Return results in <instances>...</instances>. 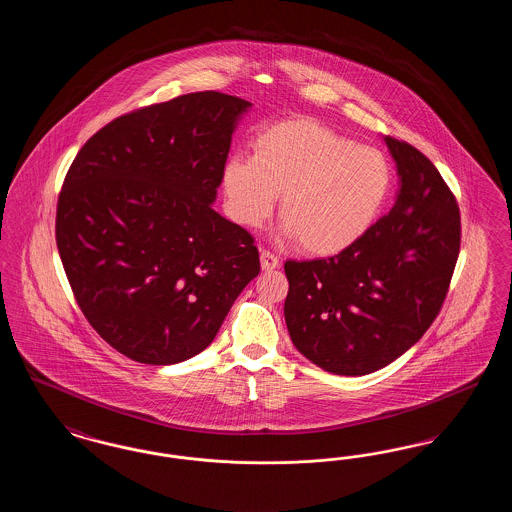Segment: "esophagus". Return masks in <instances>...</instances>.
Segmentation results:
<instances>
[{
    "label": "esophagus",
    "mask_w": 512,
    "mask_h": 512,
    "mask_svg": "<svg viewBox=\"0 0 512 512\" xmlns=\"http://www.w3.org/2000/svg\"><path fill=\"white\" fill-rule=\"evenodd\" d=\"M278 265H280V259L274 253H270L268 249H261V267H263V270H274V268H278Z\"/></svg>",
    "instance_id": "34e87169"
}]
</instances>
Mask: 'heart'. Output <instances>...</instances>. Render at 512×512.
<instances>
[{"label":"heart","mask_w":512,"mask_h":512,"mask_svg":"<svg viewBox=\"0 0 512 512\" xmlns=\"http://www.w3.org/2000/svg\"><path fill=\"white\" fill-rule=\"evenodd\" d=\"M251 149V157H230L222 171L232 219L257 228L282 194V232L313 255L355 244L390 190V167L380 151L313 119L276 122Z\"/></svg>","instance_id":"b5f03b06"}]
</instances>
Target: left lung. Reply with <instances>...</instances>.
I'll return each mask as SVG.
<instances>
[{"instance_id":"8db88e82","label":"left lung","mask_w":512,"mask_h":512,"mask_svg":"<svg viewBox=\"0 0 512 512\" xmlns=\"http://www.w3.org/2000/svg\"><path fill=\"white\" fill-rule=\"evenodd\" d=\"M386 144L401 176L390 213L334 257L284 263L293 345L341 376L380 370L424 336L461 249V211L434 163L403 140Z\"/></svg>"}]
</instances>
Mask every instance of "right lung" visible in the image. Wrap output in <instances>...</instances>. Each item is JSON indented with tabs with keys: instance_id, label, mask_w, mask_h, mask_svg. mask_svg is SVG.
<instances>
[{
	"instance_id": "obj_1",
	"label": "right lung",
	"mask_w": 512,
	"mask_h": 512,
	"mask_svg": "<svg viewBox=\"0 0 512 512\" xmlns=\"http://www.w3.org/2000/svg\"><path fill=\"white\" fill-rule=\"evenodd\" d=\"M249 105L209 90L140 107L98 130L65 176L55 242L74 299L132 361L201 353L261 270L253 236L211 207Z\"/></svg>"
}]
</instances>
